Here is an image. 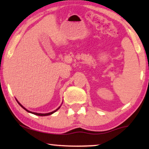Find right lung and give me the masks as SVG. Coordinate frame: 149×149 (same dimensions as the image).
I'll use <instances>...</instances> for the list:
<instances>
[{
  "instance_id": "1",
  "label": "right lung",
  "mask_w": 149,
  "mask_h": 149,
  "mask_svg": "<svg viewBox=\"0 0 149 149\" xmlns=\"http://www.w3.org/2000/svg\"><path fill=\"white\" fill-rule=\"evenodd\" d=\"M17 100V103L18 104H19L20 105V106H21V107H22V108H23V109H24V110H26V111H27V112H28V113H32V114H34V115H38V116H47V115H52V114H53V113H55V112H56L57 111H58V110L59 109H60V107H58V109H57L56 110V111H53V112H51V113H34V112H31V111H28V110H27V109H26V108H24V107H23V106H22V104H20L19 102H18L17 101V100Z\"/></svg>"
}]
</instances>
